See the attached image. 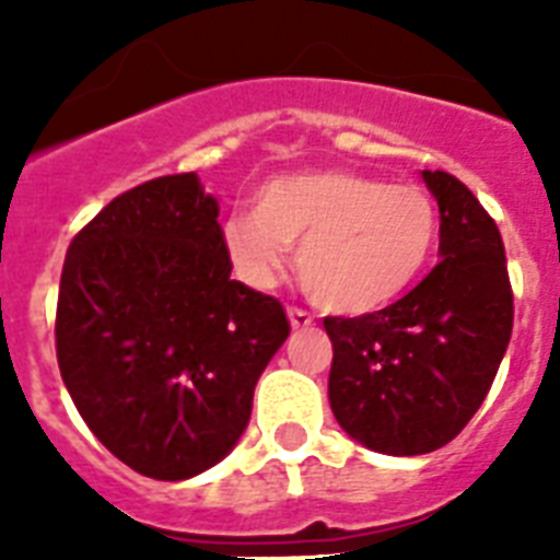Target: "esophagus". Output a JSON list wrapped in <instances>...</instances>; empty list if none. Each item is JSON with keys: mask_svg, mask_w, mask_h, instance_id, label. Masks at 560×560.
Wrapping results in <instances>:
<instances>
[{"mask_svg": "<svg viewBox=\"0 0 560 560\" xmlns=\"http://www.w3.org/2000/svg\"><path fill=\"white\" fill-rule=\"evenodd\" d=\"M288 316L293 328H311V325H314V316L307 314L305 307H290Z\"/></svg>", "mask_w": 560, "mask_h": 560, "instance_id": "34e87169", "label": "esophagus"}]
</instances>
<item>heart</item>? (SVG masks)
<instances>
[{"mask_svg": "<svg viewBox=\"0 0 560 560\" xmlns=\"http://www.w3.org/2000/svg\"><path fill=\"white\" fill-rule=\"evenodd\" d=\"M439 237L433 197L412 183L316 171L267 183L255 211L223 223V244L253 284L279 279L290 244L299 245V281L337 314L389 305L424 272Z\"/></svg>", "mask_w": 560, "mask_h": 560, "instance_id": "b5f03b06", "label": "heart"}]
</instances>
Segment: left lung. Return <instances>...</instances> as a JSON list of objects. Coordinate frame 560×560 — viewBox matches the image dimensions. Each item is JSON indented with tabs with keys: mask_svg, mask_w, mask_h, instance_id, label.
I'll return each instance as SVG.
<instances>
[{
	"mask_svg": "<svg viewBox=\"0 0 560 560\" xmlns=\"http://www.w3.org/2000/svg\"><path fill=\"white\" fill-rule=\"evenodd\" d=\"M442 214V261L395 305L325 316L334 418L369 451L418 456L462 433L482 407L514 325L505 246L462 179L424 171Z\"/></svg>",
	"mask_w": 560,
	"mask_h": 560,
	"instance_id": "left-lung-1",
	"label": "left lung"
}]
</instances>
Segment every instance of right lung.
<instances>
[{"label": "right lung", "instance_id": "right-lung-1", "mask_svg": "<svg viewBox=\"0 0 560 560\" xmlns=\"http://www.w3.org/2000/svg\"><path fill=\"white\" fill-rule=\"evenodd\" d=\"M218 211L194 171L148 179L72 237L60 272L66 389L116 459L165 482L235 447L290 334L279 299L229 279Z\"/></svg>", "mask_w": 560, "mask_h": 560}]
</instances>
